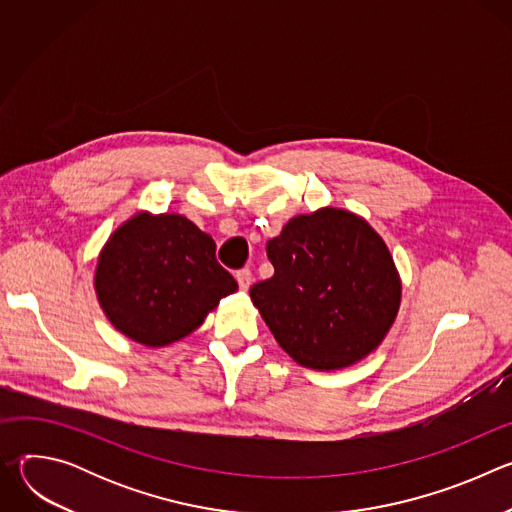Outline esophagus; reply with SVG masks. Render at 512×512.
<instances>
[{"instance_id": "obj_1", "label": "esophagus", "mask_w": 512, "mask_h": 512, "mask_svg": "<svg viewBox=\"0 0 512 512\" xmlns=\"http://www.w3.org/2000/svg\"><path fill=\"white\" fill-rule=\"evenodd\" d=\"M237 281H239V287L243 291H247L253 283V273L249 269H241V271H237Z\"/></svg>"}]
</instances>
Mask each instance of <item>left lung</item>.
<instances>
[{"label":"left lung","mask_w":512,"mask_h":512,"mask_svg":"<svg viewBox=\"0 0 512 512\" xmlns=\"http://www.w3.org/2000/svg\"><path fill=\"white\" fill-rule=\"evenodd\" d=\"M267 257L275 273L251 287V302L298 364L340 371L379 348L399 312L401 277L362 216L332 206L298 214Z\"/></svg>","instance_id":"8db88e82"}]
</instances>
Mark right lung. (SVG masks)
I'll list each match as a JSON object with an SVG mask.
<instances>
[{"label":"right lung","mask_w":512,"mask_h":512,"mask_svg":"<svg viewBox=\"0 0 512 512\" xmlns=\"http://www.w3.org/2000/svg\"><path fill=\"white\" fill-rule=\"evenodd\" d=\"M214 251L212 237L182 214H133L97 259L95 291L107 320L150 348L192 334L239 289Z\"/></svg>","instance_id":"1"}]
</instances>
